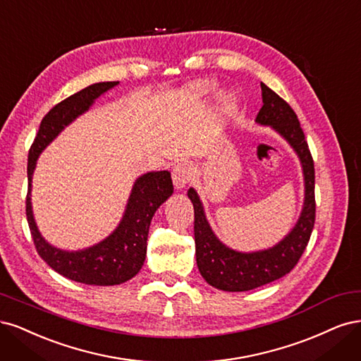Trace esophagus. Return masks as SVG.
<instances>
[{"instance_id": "esophagus-1", "label": "esophagus", "mask_w": 361, "mask_h": 361, "mask_svg": "<svg viewBox=\"0 0 361 361\" xmlns=\"http://www.w3.org/2000/svg\"><path fill=\"white\" fill-rule=\"evenodd\" d=\"M192 177H193V169H192V165L188 164V161H180V164L173 166L172 181L177 190L185 189V185L189 184Z\"/></svg>"}]
</instances>
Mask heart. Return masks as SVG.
Instances as JSON below:
<instances>
[{
    "instance_id": "obj_1",
    "label": "heart",
    "mask_w": 361,
    "mask_h": 361,
    "mask_svg": "<svg viewBox=\"0 0 361 361\" xmlns=\"http://www.w3.org/2000/svg\"><path fill=\"white\" fill-rule=\"evenodd\" d=\"M220 87L216 82V80L212 79H202V80H196V82L190 84L188 88L184 90L183 97L188 103L197 104V103H204L207 100H210L219 94ZM222 109L226 114H231L235 109V99L234 96H225L222 100Z\"/></svg>"
}]
</instances>
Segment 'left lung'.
<instances>
[{
  "label": "left lung",
  "instance_id": "obj_1",
  "mask_svg": "<svg viewBox=\"0 0 361 361\" xmlns=\"http://www.w3.org/2000/svg\"><path fill=\"white\" fill-rule=\"evenodd\" d=\"M261 91L262 108L255 123L271 127L295 151L303 169L305 201L294 228L273 247L257 252H238L217 238L208 224L200 195L193 188L188 190L195 210L197 269L207 283L228 293L250 290L288 274L303 255L315 225V168L305 133L295 112L282 97L262 82Z\"/></svg>",
  "mask_w": 361,
  "mask_h": 361
}]
</instances>
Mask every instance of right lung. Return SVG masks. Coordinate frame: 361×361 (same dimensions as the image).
Here are the masks:
<instances>
[{
  "label": "right lung",
  "instance_id": "1",
  "mask_svg": "<svg viewBox=\"0 0 361 361\" xmlns=\"http://www.w3.org/2000/svg\"><path fill=\"white\" fill-rule=\"evenodd\" d=\"M118 84V80L92 84L55 104L42 120L28 154L27 220L34 246L51 269L71 281L85 285H120L139 273L145 262L151 219L157 208L173 193L171 172H147L136 178L118 226L94 246L80 250H64L52 246L40 234L31 205L32 173L39 156L68 124L85 114L102 94Z\"/></svg>",
  "mask_w": 361,
  "mask_h": 361
}]
</instances>
